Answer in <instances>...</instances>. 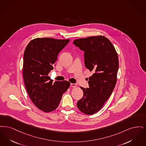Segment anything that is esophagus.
<instances>
[{
  "label": "esophagus",
  "instance_id": "1",
  "mask_svg": "<svg viewBox=\"0 0 146 146\" xmlns=\"http://www.w3.org/2000/svg\"><path fill=\"white\" fill-rule=\"evenodd\" d=\"M70 86L72 87H76V86H77V84H75V83H71Z\"/></svg>",
  "mask_w": 146,
  "mask_h": 146
}]
</instances>
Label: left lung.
Returning a JSON list of instances; mask_svg holds the SVG:
<instances>
[{
	"label": "left lung",
	"mask_w": 146,
	"mask_h": 146,
	"mask_svg": "<svg viewBox=\"0 0 146 146\" xmlns=\"http://www.w3.org/2000/svg\"><path fill=\"white\" fill-rule=\"evenodd\" d=\"M74 44L84 51V64L93 74L89 77V88L80 87L82 98L77 104L84 114H94L111 95L117 82L118 56L111 42L100 35L76 39Z\"/></svg>",
	"instance_id": "obj_1"
}]
</instances>
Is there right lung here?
Here are the masks:
<instances>
[{
    "instance_id": "right-lung-1",
    "label": "right lung",
    "mask_w": 146,
    "mask_h": 146,
    "mask_svg": "<svg viewBox=\"0 0 146 146\" xmlns=\"http://www.w3.org/2000/svg\"><path fill=\"white\" fill-rule=\"evenodd\" d=\"M70 39L34 38L25 48L23 76L27 92L33 104L42 111L50 112L58 106L70 86L67 81L54 82L48 76L57 56Z\"/></svg>"
}]
</instances>
